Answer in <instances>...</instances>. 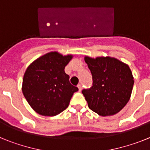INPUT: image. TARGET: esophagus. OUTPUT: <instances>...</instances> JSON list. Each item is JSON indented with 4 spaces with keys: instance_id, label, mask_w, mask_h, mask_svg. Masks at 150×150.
I'll return each mask as SVG.
<instances>
[{
    "instance_id": "34e87169",
    "label": "esophagus",
    "mask_w": 150,
    "mask_h": 150,
    "mask_svg": "<svg viewBox=\"0 0 150 150\" xmlns=\"http://www.w3.org/2000/svg\"><path fill=\"white\" fill-rule=\"evenodd\" d=\"M77 87H78V88H79V91H81V90H82V85L81 84H78Z\"/></svg>"
}]
</instances>
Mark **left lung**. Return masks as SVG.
Wrapping results in <instances>:
<instances>
[{"mask_svg": "<svg viewBox=\"0 0 150 150\" xmlns=\"http://www.w3.org/2000/svg\"><path fill=\"white\" fill-rule=\"evenodd\" d=\"M92 75V86L82 93L89 109L101 116L120 112L130 99L134 80L128 64L111 57H85Z\"/></svg>", "mask_w": 150, "mask_h": 150, "instance_id": "left-lung-1", "label": "left lung"}]
</instances>
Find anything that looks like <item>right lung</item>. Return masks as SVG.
I'll list each match as a JSON object with an SVG mask.
<instances>
[{"instance_id":"1","label":"right lung","mask_w":150,"mask_h":150,"mask_svg":"<svg viewBox=\"0 0 150 150\" xmlns=\"http://www.w3.org/2000/svg\"><path fill=\"white\" fill-rule=\"evenodd\" d=\"M73 55L51 52L28 67L22 81V93L35 112L54 116L68 107L78 88L70 83L64 67Z\"/></svg>"}]
</instances>
